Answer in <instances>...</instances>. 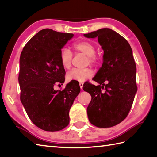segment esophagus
Listing matches in <instances>:
<instances>
[{"instance_id": "esophagus-1", "label": "esophagus", "mask_w": 157, "mask_h": 157, "mask_svg": "<svg viewBox=\"0 0 157 157\" xmlns=\"http://www.w3.org/2000/svg\"><path fill=\"white\" fill-rule=\"evenodd\" d=\"M83 84H84L83 82H80V83H79V86H80V89H82V88H83Z\"/></svg>"}]
</instances>
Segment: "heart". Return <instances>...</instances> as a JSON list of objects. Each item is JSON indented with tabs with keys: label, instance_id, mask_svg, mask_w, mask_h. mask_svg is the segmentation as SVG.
Here are the masks:
<instances>
[{
	"label": "heart",
	"instance_id": "1",
	"mask_svg": "<svg viewBox=\"0 0 157 157\" xmlns=\"http://www.w3.org/2000/svg\"><path fill=\"white\" fill-rule=\"evenodd\" d=\"M72 48L76 53H82L87 56V63L95 65L98 62V58L95 55L96 47L89 41L80 40L75 42L72 44ZM73 58V54L67 48H63L60 51L59 59L62 67L65 69L70 68L71 61ZM93 71L90 68L84 69H73L67 74V78L71 81L84 82L87 78L92 77Z\"/></svg>",
	"mask_w": 157,
	"mask_h": 157
}]
</instances>
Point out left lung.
I'll list each match as a JSON object with an SVG mask.
<instances>
[{
    "instance_id": "obj_1",
    "label": "left lung",
    "mask_w": 157,
    "mask_h": 157,
    "mask_svg": "<svg viewBox=\"0 0 157 157\" xmlns=\"http://www.w3.org/2000/svg\"><path fill=\"white\" fill-rule=\"evenodd\" d=\"M84 36L98 37L104 50L102 67L94 78L99 85L86 84L83 86L92 96L87 107L88 119L98 128H110L125 119L137 92L136 65L132 50L124 37L109 28ZM102 89L105 91L102 92Z\"/></svg>"
}]
</instances>
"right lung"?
Wrapping results in <instances>:
<instances>
[{
    "mask_svg": "<svg viewBox=\"0 0 157 157\" xmlns=\"http://www.w3.org/2000/svg\"><path fill=\"white\" fill-rule=\"evenodd\" d=\"M73 36L72 33L42 29L21 53L20 100L33 124L45 131H59L68 126L69 110L80 91L79 84L72 81L62 90L54 89L55 84L65 81L59 54Z\"/></svg>",
    "mask_w": 157,
    "mask_h": 157,
    "instance_id": "1",
    "label": "right lung"
}]
</instances>
